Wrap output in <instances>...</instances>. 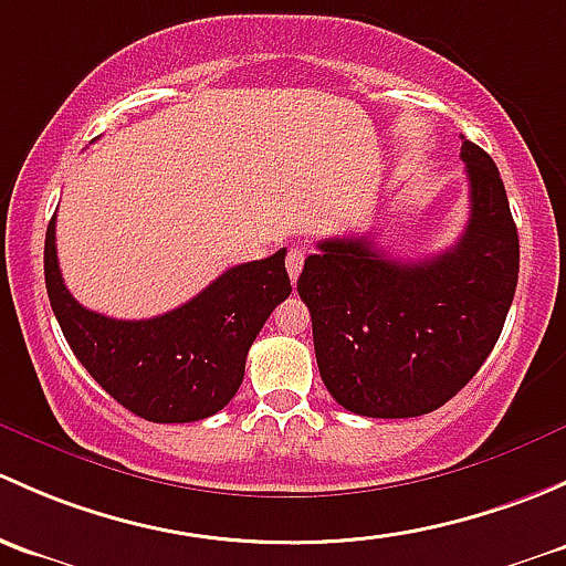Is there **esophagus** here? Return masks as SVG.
Returning <instances> with one entry per match:
<instances>
[{"mask_svg": "<svg viewBox=\"0 0 566 566\" xmlns=\"http://www.w3.org/2000/svg\"><path fill=\"white\" fill-rule=\"evenodd\" d=\"M305 248H291L289 255H285V270H289V277L296 283L302 266H305Z\"/></svg>", "mask_w": 566, "mask_h": 566, "instance_id": "obj_1", "label": "esophagus"}]
</instances>
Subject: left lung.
Segmentation results:
<instances>
[{
    "label": "left lung",
    "instance_id": "left-lung-1",
    "mask_svg": "<svg viewBox=\"0 0 566 566\" xmlns=\"http://www.w3.org/2000/svg\"><path fill=\"white\" fill-rule=\"evenodd\" d=\"M471 214L460 240L422 261L387 259L370 237L307 255L296 291L311 307L324 387L376 419L430 413L474 378L510 313L521 244L496 163L465 142Z\"/></svg>",
    "mask_w": 566,
    "mask_h": 566
}]
</instances>
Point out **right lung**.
Instances as JSON below:
<instances>
[{
  "instance_id": "obj_1",
  "label": "right lung",
  "mask_w": 566,
  "mask_h": 566,
  "mask_svg": "<svg viewBox=\"0 0 566 566\" xmlns=\"http://www.w3.org/2000/svg\"><path fill=\"white\" fill-rule=\"evenodd\" d=\"M45 289L67 346L127 411L149 422L218 413L244 378V359L270 313L291 294L285 250L231 266L201 294L144 322H119L73 300L56 259V214L45 231Z\"/></svg>"
}]
</instances>
